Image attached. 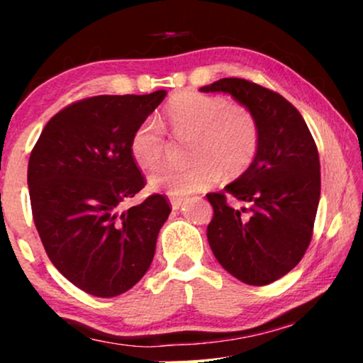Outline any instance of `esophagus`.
<instances>
[{
	"instance_id": "1",
	"label": "esophagus",
	"mask_w": 363,
	"mask_h": 363,
	"mask_svg": "<svg viewBox=\"0 0 363 363\" xmlns=\"http://www.w3.org/2000/svg\"><path fill=\"white\" fill-rule=\"evenodd\" d=\"M183 201H185V198H183V196H172L170 198V205H172L173 210H180Z\"/></svg>"
}]
</instances>
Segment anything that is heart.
I'll return each instance as SVG.
<instances>
[{"label": "heart", "mask_w": 363, "mask_h": 363, "mask_svg": "<svg viewBox=\"0 0 363 363\" xmlns=\"http://www.w3.org/2000/svg\"><path fill=\"white\" fill-rule=\"evenodd\" d=\"M167 118L177 137H193L190 165L167 167L150 177V188L170 196L205 190L226 177L245 173L259 148V123L250 108L225 97L182 92L167 106ZM167 150L163 125L145 118L130 137V153L137 165L153 170Z\"/></svg>", "instance_id": "1"}]
</instances>
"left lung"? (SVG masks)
Returning <instances> with one entry per match:
<instances>
[{"label":"left lung","instance_id":"left-lung-1","mask_svg":"<svg viewBox=\"0 0 363 363\" xmlns=\"http://www.w3.org/2000/svg\"><path fill=\"white\" fill-rule=\"evenodd\" d=\"M226 92L259 123L255 162L225 190L208 193V242L218 262L246 284H271L299 264L312 240L320 198V163L299 111L281 94L226 77L200 89ZM233 196L242 208L227 203Z\"/></svg>","mask_w":363,"mask_h":363}]
</instances>
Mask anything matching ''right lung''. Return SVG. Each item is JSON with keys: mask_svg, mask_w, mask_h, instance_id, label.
Segmentation results:
<instances>
[{"mask_svg": "<svg viewBox=\"0 0 363 363\" xmlns=\"http://www.w3.org/2000/svg\"><path fill=\"white\" fill-rule=\"evenodd\" d=\"M96 96L69 104L43 128L28 163L33 220L56 269L84 292L121 296L142 279L172 208L145 186L130 137L165 99Z\"/></svg>", "mask_w": 363, "mask_h": 363, "instance_id": "1", "label": "right lung"}]
</instances>
